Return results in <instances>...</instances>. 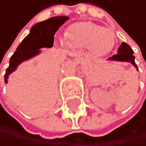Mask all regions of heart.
<instances>
[{"label": "heart", "mask_w": 146, "mask_h": 146, "mask_svg": "<svg viewBox=\"0 0 146 146\" xmlns=\"http://www.w3.org/2000/svg\"><path fill=\"white\" fill-rule=\"evenodd\" d=\"M65 44L73 49L89 47L95 56H102L110 52L115 44V35L110 30L90 22L74 23L65 35Z\"/></svg>", "instance_id": "1"}]
</instances>
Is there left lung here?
<instances>
[{"mask_svg":"<svg viewBox=\"0 0 146 146\" xmlns=\"http://www.w3.org/2000/svg\"><path fill=\"white\" fill-rule=\"evenodd\" d=\"M134 56L133 49L130 47L128 44L124 42L121 43V44L118 48L117 54L112 56L111 57H109L108 60H115V61H121V62H130L134 67L137 68V66L134 62ZM138 70V69H137Z\"/></svg>","mask_w":146,"mask_h":146,"instance_id":"obj_1","label":"left lung"}]
</instances>
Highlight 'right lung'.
Returning a JSON list of instances; mask_svg holds the SVG:
<instances>
[{
    "instance_id": "add662e5",
    "label": "right lung",
    "mask_w": 146,
    "mask_h": 146,
    "mask_svg": "<svg viewBox=\"0 0 146 146\" xmlns=\"http://www.w3.org/2000/svg\"><path fill=\"white\" fill-rule=\"evenodd\" d=\"M67 16H56L37 23L30 30L29 35L19 44L16 51L11 56L9 67L4 75V81L7 83L9 75L13 72L23 61L28 60L38 55L40 48L52 47L54 44V35L63 23L68 20Z\"/></svg>"
}]
</instances>
